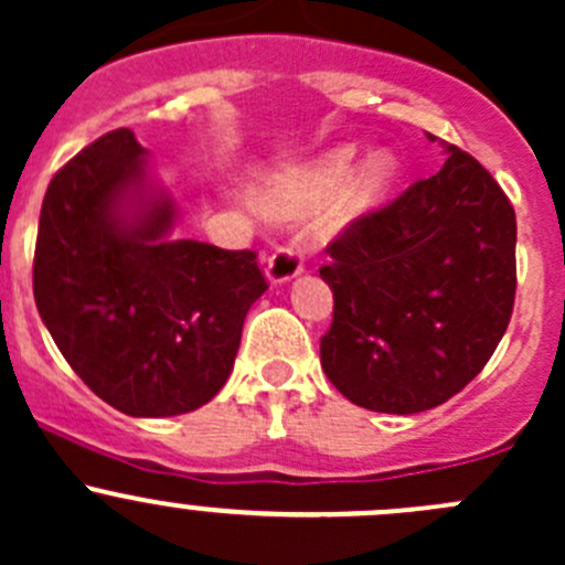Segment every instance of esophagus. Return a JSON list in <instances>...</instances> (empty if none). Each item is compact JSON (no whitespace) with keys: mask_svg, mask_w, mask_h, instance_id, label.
Wrapping results in <instances>:
<instances>
[{"mask_svg":"<svg viewBox=\"0 0 565 565\" xmlns=\"http://www.w3.org/2000/svg\"><path fill=\"white\" fill-rule=\"evenodd\" d=\"M303 273V254L295 246H281L267 256L265 276L270 284H287Z\"/></svg>","mask_w":565,"mask_h":565,"instance_id":"obj_1","label":"esophagus"}]
</instances>
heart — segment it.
Listing matches in <instances>:
<instances>
[{
  "label": "heart",
  "mask_w": 565,
  "mask_h": 565,
  "mask_svg": "<svg viewBox=\"0 0 565 565\" xmlns=\"http://www.w3.org/2000/svg\"><path fill=\"white\" fill-rule=\"evenodd\" d=\"M358 150L341 145L295 172L262 174L250 182V202L273 221H295L335 202L344 221L374 213L402 177V158L393 147H374L352 167Z\"/></svg>",
  "instance_id": "b5f03b06"
}]
</instances>
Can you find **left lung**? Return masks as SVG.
Here are the masks:
<instances>
[{"mask_svg": "<svg viewBox=\"0 0 565 565\" xmlns=\"http://www.w3.org/2000/svg\"><path fill=\"white\" fill-rule=\"evenodd\" d=\"M443 147L440 172L352 221L319 267L333 292L322 369L374 413L448 402L487 366L514 311V207L476 158Z\"/></svg>", "mask_w": 565, "mask_h": 565, "instance_id": "1", "label": "left lung"}]
</instances>
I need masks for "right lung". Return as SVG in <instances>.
<instances>
[{
	"label": "right lung",
	"mask_w": 565,
	"mask_h": 565,
	"mask_svg": "<svg viewBox=\"0 0 565 565\" xmlns=\"http://www.w3.org/2000/svg\"><path fill=\"white\" fill-rule=\"evenodd\" d=\"M147 156L119 128L54 174L32 278L40 319L93 393L169 418L224 388L267 284L254 250L174 241L177 207Z\"/></svg>",
	"instance_id": "1"
}]
</instances>
